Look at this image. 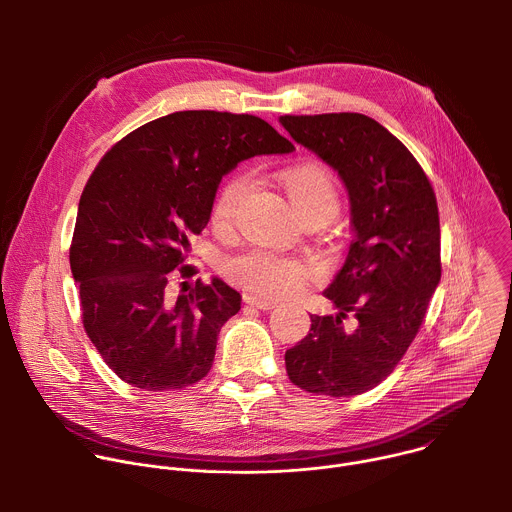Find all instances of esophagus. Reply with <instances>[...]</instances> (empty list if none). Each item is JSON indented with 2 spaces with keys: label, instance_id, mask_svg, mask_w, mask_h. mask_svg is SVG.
I'll list each match as a JSON object with an SVG mask.
<instances>
[{
  "label": "esophagus",
  "instance_id": "34e87169",
  "mask_svg": "<svg viewBox=\"0 0 512 512\" xmlns=\"http://www.w3.org/2000/svg\"><path fill=\"white\" fill-rule=\"evenodd\" d=\"M245 302H247L249 306L257 308V310H263V312L277 308V302H273V300H263V298H257V296H245Z\"/></svg>",
  "mask_w": 512,
  "mask_h": 512
}]
</instances>
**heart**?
Here are the masks:
<instances>
[{
    "label": "heart",
    "mask_w": 512,
    "mask_h": 512,
    "mask_svg": "<svg viewBox=\"0 0 512 512\" xmlns=\"http://www.w3.org/2000/svg\"><path fill=\"white\" fill-rule=\"evenodd\" d=\"M281 180L300 214L338 208V188L332 172L320 162H302L283 170ZM249 188V174H233L218 192L212 208L214 225H229ZM227 277L257 298H281L298 291L308 279V267L265 249H251L225 261Z\"/></svg>",
    "instance_id": "b5f03b06"
}]
</instances>
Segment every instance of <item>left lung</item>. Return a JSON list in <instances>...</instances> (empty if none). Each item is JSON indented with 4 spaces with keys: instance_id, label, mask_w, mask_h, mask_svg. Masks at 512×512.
<instances>
[{
    "instance_id": "1",
    "label": "left lung",
    "mask_w": 512,
    "mask_h": 512,
    "mask_svg": "<svg viewBox=\"0 0 512 512\" xmlns=\"http://www.w3.org/2000/svg\"><path fill=\"white\" fill-rule=\"evenodd\" d=\"M279 123L338 172L352 229L346 261L324 289L338 314L310 316V334L285 352L287 377L316 395H360L393 373L440 283L435 194L405 145L367 115H283ZM348 311L357 318L352 333L341 322Z\"/></svg>"
}]
</instances>
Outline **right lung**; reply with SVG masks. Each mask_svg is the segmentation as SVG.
<instances>
[{
    "mask_svg": "<svg viewBox=\"0 0 512 512\" xmlns=\"http://www.w3.org/2000/svg\"><path fill=\"white\" fill-rule=\"evenodd\" d=\"M294 150L255 115L176 111L105 154L79 202L70 271L85 330L119 379L172 391L208 375L241 294L212 277L172 296L170 279L188 259L190 235L208 225L223 176L253 156ZM178 271L194 275L190 265Z\"/></svg>",
    "mask_w": 512,
    "mask_h": 512,
    "instance_id": "obj_1",
    "label": "right lung"
}]
</instances>
